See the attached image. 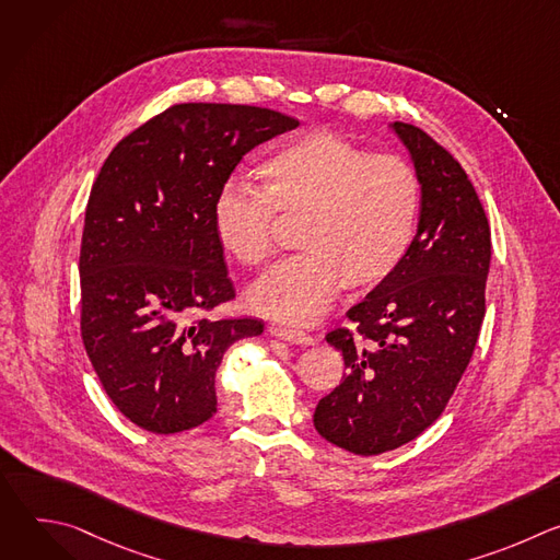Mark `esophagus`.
I'll return each instance as SVG.
<instances>
[{
  "mask_svg": "<svg viewBox=\"0 0 560 560\" xmlns=\"http://www.w3.org/2000/svg\"><path fill=\"white\" fill-rule=\"evenodd\" d=\"M270 335L277 339H283V341L296 343V346H310L314 341L312 335H307L299 328H285V326H270Z\"/></svg>",
  "mask_w": 560,
  "mask_h": 560,
  "instance_id": "esophagus-1",
  "label": "esophagus"
}]
</instances>
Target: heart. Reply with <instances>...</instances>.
<instances>
[{
    "label": "heart",
    "mask_w": 560,
    "mask_h": 560,
    "mask_svg": "<svg viewBox=\"0 0 560 560\" xmlns=\"http://www.w3.org/2000/svg\"><path fill=\"white\" fill-rule=\"evenodd\" d=\"M259 186L228 179L212 203L221 248L261 268L277 248V214L301 217V253L272 268L250 305L285 324H307L339 288H370L406 259L421 217L423 186L408 159L372 152L330 128L275 143L257 166Z\"/></svg>",
    "instance_id": "b5f03b06"
}]
</instances>
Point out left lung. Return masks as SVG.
I'll list each match as a JSON object with an SVG mask.
<instances>
[{
  "label": "left lung",
  "mask_w": 560,
  "mask_h": 560,
  "mask_svg": "<svg viewBox=\"0 0 560 560\" xmlns=\"http://www.w3.org/2000/svg\"><path fill=\"white\" fill-rule=\"evenodd\" d=\"M423 186L415 242L326 341L346 376L318 401L314 428L361 456L401 447L445 410L478 341L492 259L490 223L456 159L425 130L394 121Z\"/></svg>",
  "instance_id": "left-lung-1"
}]
</instances>
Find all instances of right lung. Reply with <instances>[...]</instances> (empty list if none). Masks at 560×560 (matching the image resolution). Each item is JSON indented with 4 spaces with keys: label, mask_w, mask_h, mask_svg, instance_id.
I'll return each instance as SVG.
<instances>
[{
    "label": "right lung",
    "mask_w": 560,
    "mask_h": 560,
    "mask_svg": "<svg viewBox=\"0 0 560 560\" xmlns=\"http://www.w3.org/2000/svg\"><path fill=\"white\" fill-rule=\"evenodd\" d=\"M296 126L259 106L175 104L104 162L79 253V328L108 398L141 430L208 421L225 350L264 332L259 318L208 316L236 296L212 203L246 152Z\"/></svg>",
    "instance_id": "obj_1"
}]
</instances>
